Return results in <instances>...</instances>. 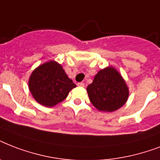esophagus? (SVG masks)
I'll use <instances>...</instances> for the list:
<instances>
[{"label": "esophagus", "instance_id": "obj_1", "mask_svg": "<svg viewBox=\"0 0 160 160\" xmlns=\"http://www.w3.org/2000/svg\"><path fill=\"white\" fill-rule=\"evenodd\" d=\"M77 85H78V86H79V87H81V88L85 87V84H84V83H82V82L78 83Z\"/></svg>", "mask_w": 160, "mask_h": 160}]
</instances>
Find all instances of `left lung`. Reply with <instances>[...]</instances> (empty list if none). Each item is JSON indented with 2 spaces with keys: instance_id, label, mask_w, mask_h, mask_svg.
<instances>
[{
  "instance_id": "left-lung-1",
  "label": "left lung",
  "mask_w": 160,
  "mask_h": 160,
  "mask_svg": "<svg viewBox=\"0 0 160 160\" xmlns=\"http://www.w3.org/2000/svg\"><path fill=\"white\" fill-rule=\"evenodd\" d=\"M86 90L90 102L102 112L119 109L127 102L129 95L125 80L113 66L99 70Z\"/></svg>"
}]
</instances>
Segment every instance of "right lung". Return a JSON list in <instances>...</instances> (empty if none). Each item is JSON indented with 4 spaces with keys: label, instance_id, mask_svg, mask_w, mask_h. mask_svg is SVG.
I'll return each mask as SVG.
<instances>
[{
    "label": "right lung",
    "instance_id": "1",
    "mask_svg": "<svg viewBox=\"0 0 160 160\" xmlns=\"http://www.w3.org/2000/svg\"><path fill=\"white\" fill-rule=\"evenodd\" d=\"M28 86L36 102L46 107H53L62 102L70 90L76 87L62 65L55 60L36 67L29 78Z\"/></svg>",
    "mask_w": 160,
    "mask_h": 160
}]
</instances>
